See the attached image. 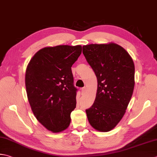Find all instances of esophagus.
Returning <instances> with one entry per match:
<instances>
[{
  "mask_svg": "<svg viewBox=\"0 0 157 157\" xmlns=\"http://www.w3.org/2000/svg\"><path fill=\"white\" fill-rule=\"evenodd\" d=\"M85 92H86V87H83V88H82V89H81V93H82V94H84V93H85Z\"/></svg>",
  "mask_w": 157,
  "mask_h": 157,
  "instance_id": "esophagus-1",
  "label": "esophagus"
}]
</instances>
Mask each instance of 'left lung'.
Instances as JSON below:
<instances>
[{
  "label": "left lung",
  "mask_w": 157,
  "mask_h": 157,
  "mask_svg": "<svg viewBox=\"0 0 157 157\" xmlns=\"http://www.w3.org/2000/svg\"><path fill=\"white\" fill-rule=\"evenodd\" d=\"M82 52L97 78L96 99L86 109L90 125L109 131L123 117L133 92L135 66L130 55L116 44H90Z\"/></svg>",
  "instance_id": "8db88e82"
}]
</instances>
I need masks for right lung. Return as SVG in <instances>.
Listing matches in <instances>:
<instances>
[{
  "mask_svg": "<svg viewBox=\"0 0 157 157\" xmlns=\"http://www.w3.org/2000/svg\"><path fill=\"white\" fill-rule=\"evenodd\" d=\"M82 53V46L44 48L34 55L27 67L25 84L34 115L54 133L69 127L76 107L77 89L71 67Z\"/></svg>",
  "mask_w": 157,
  "mask_h": 157,
  "instance_id": "right-lung-1",
  "label": "right lung"
}]
</instances>
